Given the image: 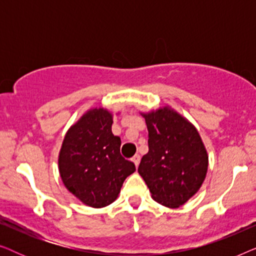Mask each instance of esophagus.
<instances>
[{
	"label": "esophagus",
	"mask_w": 256,
	"mask_h": 256,
	"mask_svg": "<svg viewBox=\"0 0 256 256\" xmlns=\"http://www.w3.org/2000/svg\"><path fill=\"white\" fill-rule=\"evenodd\" d=\"M132 162H134L135 166H138L140 160H141V157H140V155H135V156L132 158Z\"/></svg>",
	"instance_id": "esophagus-1"
}]
</instances>
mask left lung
I'll list each match as a JSON object with an SVG mask.
<instances>
[{
    "label": "left lung",
    "instance_id": "obj_1",
    "mask_svg": "<svg viewBox=\"0 0 256 256\" xmlns=\"http://www.w3.org/2000/svg\"><path fill=\"white\" fill-rule=\"evenodd\" d=\"M149 132V152L138 174L152 198L177 208L199 191L208 169V155L197 128L169 104L141 112Z\"/></svg>",
    "mask_w": 256,
    "mask_h": 256
}]
</instances>
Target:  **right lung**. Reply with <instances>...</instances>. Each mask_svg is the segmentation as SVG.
Here are the masks:
<instances>
[{
	"mask_svg": "<svg viewBox=\"0 0 256 256\" xmlns=\"http://www.w3.org/2000/svg\"><path fill=\"white\" fill-rule=\"evenodd\" d=\"M112 124L113 112L90 108L66 132L59 152L62 184L90 208L116 200L124 180L135 171L134 163L121 156V138L113 135Z\"/></svg>",
	"mask_w": 256,
	"mask_h": 256,
	"instance_id": "add662e5",
	"label": "right lung"
}]
</instances>
